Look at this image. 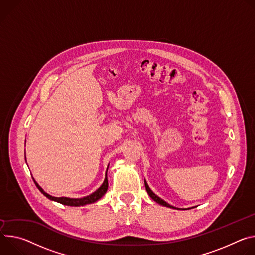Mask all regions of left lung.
<instances>
[{
	"instance_id": "left-lung-1",
	"label": "left lung",
	"mask_w": 255,
	"mask_h": 255,
	"mask_svg": "<svg viewBox=\"0 0 255 255\" xmlns=\"http://www.w3.org/2000/svg\"><path fill=\"white\" fill-rule=\"evenodd\" d=\"M145 186H146V190H147V192H148V194L152 197V199L156 202V203H158V204H160V205H162V206H164V207H168V208H172V209H174V207L173 206H170L169 204H167L165 201H163V200H161L159 196H157L151 189H150V187L148 186V184H147V182H146V180H145Z\"/></svg>"
}]
</instances>
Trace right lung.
<instances>
[{
  "label": "right lung",
  "mask_w": 255,
  "mask_h": 255,
  "mask_svg": "<svg viewBox=\"0 0 255 255\" xmlns=\"http://www.w3.org/2000/svg\"><path fill=\"white\" fill-rule=\"evenodd\" d=\"M34 183L37 186V188L41 191V193L43 195H45L47 199H49L51 201H54V202H58V203H60L62 205L72 206V207H79V206H84V205H87V204L95 203L96 201L101 199V197L104 195V193L107 191V188H108V181H107V177L105 175V179H104L103 184L95 192H93L92 194H90L88 196L82 197V199H69V197H54V196H51V195L47 194L46 192H44L43 189L35 181H34Z\"/></svg>",
  "instance_id": "add662e5"
}]
</instances>
